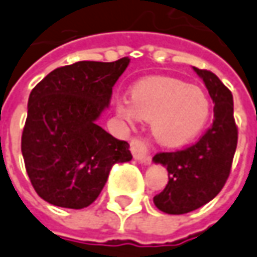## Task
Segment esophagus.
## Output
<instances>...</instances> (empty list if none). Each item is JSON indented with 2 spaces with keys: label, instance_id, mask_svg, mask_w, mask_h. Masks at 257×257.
<instances>
[{
  "label": "esophagus",
  "instance_id": "esophagus-1",
  "mask_svg": "<svg viewBox=\"0 0 257 257\" xmlns=\"http://www.w3.org/2000/svg\"><path fill=\"white\" fill-rule=\"evenodd\" d=\"M130 150H132L133 157L140 161L141 164H150L151 163V156H150V146L146 140H139L134 139L130 141Z\"/></svg>",
  "mask_w": 257,
  "mask_h": 257
}]
</instances>
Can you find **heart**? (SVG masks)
<instances>
[{
  "label": "heart",
  "instance_id": "b5f03b06",
  "mask_svg": "<svg viewBox=\"0 0 257 257\" xmlns=\"http://www.w3.org/2000/svg\"><path fill=\"white\" fill-rule=\"evenodd\" d=\"M117 116L128 124L151 120L153 137L165 147H182L204 132L212 103L204 89L164 76L140 79L130 87V100L114 101Z\"/></svg>",
  "mask_w": 257,
  "mask_h": 257
}]
</instances>
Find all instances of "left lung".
<instances>
[{
  "label": "left lung",
  "mask_w": 257,
  "mask_h": 257,
  "mask_svg": "<svg viewBox=\"0 0 257 257\" xmlns=\"http://www.w3.org/2000/svg\"><path fill=\"white\" fill-rule=\"evenodd\" d=\"M202 77L213 106V123L202 137L187 149L158 153L154 163L168 171V184L154 197L165 213L182 215L195 211L216 197L228 180L237 146L232 93L211 70L194 68Z\"/></svg>",
  "instance_id": "8db88e82"
}]
</instances>
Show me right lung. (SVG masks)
<instances>
[{
  "label": "right lung",
  "mask_w": 257,
  "mask_h": 257,
  "mask_svg": "<svg viewBox=\"0 0 257 257\" xmlns=\"http://www.w3.org/2000/svg\"><path fill=\"white\" fill-rule=\"evenodd\" d=\"M128 62H76L52 70L32 89L21 150L31 184L46 202L89 206L111 167L133 158L127 141L96 123Z\"/></svg>",
  "instance_id": "add662e5"
}]
</instances>
